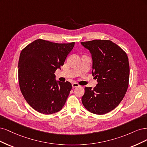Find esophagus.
<instances>
[{"label":"esophagus","instance_id":"34e87169","mask_svg":"<svg viewBox=\"0 0 147 147\" xmlns=\"http://www.w3.org/2000/svg\"><path fill=\"white\" fill-rule=\"evenodd\" d=\"M79 86V85L78 84V83H76V82H74L72 84V87L73 88H75V87H78Z\"/></svg>","mask_w":147,"mask_h":147}]
</instances>
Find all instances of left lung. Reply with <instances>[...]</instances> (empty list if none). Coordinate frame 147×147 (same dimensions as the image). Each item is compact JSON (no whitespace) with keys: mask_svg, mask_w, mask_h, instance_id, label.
<instances>
[{"mask_svg":"<svg viewBox=\"0 0 147 147\" xmlns=\"http://www.w3.org/2000/svg\"><path fill=\"white\" fill-rule=\"evenodd\" d=\"M80 43L90 52L92 75L98 82L93 89L85 87L82 102L89 112L105 114L117 107L125 95L129 79L128 57L111 40H94Z\"/></svg>","mask_w":147,"mask_h":147,"instance_id":"8db88e82","label":"left lung"}]
</instances>
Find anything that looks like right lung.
<instances>
[{
  "instance_id": "obj_1",
  "label": "right lung",
  "mask_w": 147,
  "mask_h": 147,
  "mask_svg": "<svg viewBox=\"0 0 147 147\" xmlns=\"http://www.w3.org/2000/svg\"><path fill=\"white\" fill-rule=\"evenodd\" d=\"M74 46L38 39L24 48L18 62L21 92L29 105L45 115L60 111L67 101L72 85L56 81L54 73L63 66Z\"/></svg>"
}]
</instances>
